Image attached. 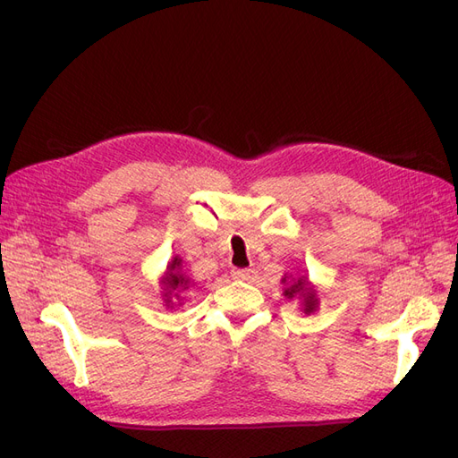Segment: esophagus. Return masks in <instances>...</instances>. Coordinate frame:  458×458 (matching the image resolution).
<instances>
[{
  "label": "esophagus",
  "mask_w": 458,
  "mask_h": 458,
  "mask_svg": "<svg viewBox=\"0 0 458 458\" xmlns=\"http://www.w3.org/2000/svg\"><path fill=\"white\" fill-rule=\"evenodd\" d=\"M233 279L237 281H248L252 276V271L250 269H233Z\"/></svg>",
  "instance_id": "1"
}]
</instances>
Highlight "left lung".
<instances>
[{
    "label": "left lung",
    "mask_w": 458,
    "mask_h": 458,
    "mask_svg": "<svg viewBox=\"0 0 458 458\" xmlns=\"http://www.w3.org/2000/svg\"><path fill=\"white\" fill-rule=\"evenodd\" d=\"M283 294L288 300H300V310L310 315L315 313L318 308V296H317V288L315 284L308 279L306 275L301 276H293V275H284L283 276Z\"/></svg>",
    "instance_id": "obj_1"
}]
</instances>
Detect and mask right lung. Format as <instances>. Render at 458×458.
<instances>
[{
	"instance_id": "obj_1",
	"label": "right lung",
	"mask_w": 458,
	"mask_h": 458,
	"mask_svg": "<svg viewBox=\"0 0 458 458\" xmlns=\"http://www.w3.org/2000/svg\"><path fill=\"white\" fill-rule=\"evenodd\" d=\"M162 286V300L164 306L168 310H175L183 306V294L192 286L189 275L183 271V259L175 256L165 267L164 275L160 276Z\"/></svg>"
}]
</instances>
